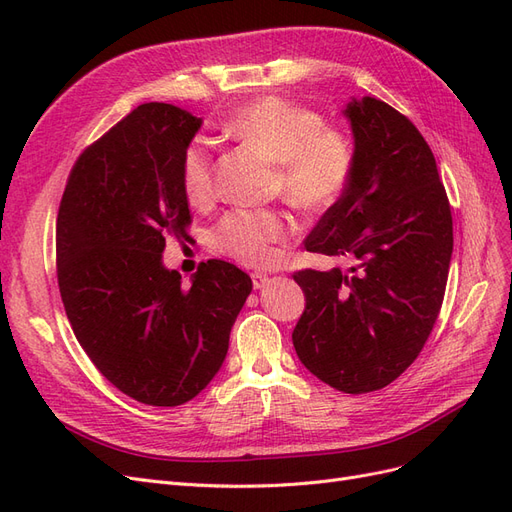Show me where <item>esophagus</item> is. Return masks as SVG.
<instances>
[{
	"label": "esophagus",
	"mask_w": 512,
	"mask_h": 512,
	"mask_svg": "<svg viewBox=\"0 0 512 512\" xmlns=\"http://www.w3.org/2000/svg\"><path fill=\"white\" fill-rule=\"evenodd\" d=\"M269 282H271V277H269V275H265V273H252V284H254V288H256V290L265 288Z\"/></svg>",
	"instance_id": "1"
}]
</instances>
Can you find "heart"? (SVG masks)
Segmentation results:
<instances>
[{"instance_id": "1", "label": "heart", "mask_w": 512, "mask_h": 512, "mask_svg": "<svg viewBox=\"0 0 512 512\" xmlns=\"http://www.w3.org/2000/svg\"><path fill=\"white\" fill-rule=\"evenodd\" d=\"M226 132L277 164V181L288 203L305 211L335 205L352 175V145L335 128H327L318 113L265 96L226 121ZM183 192L192 203L213 192V149L205 138L188 145L181 160ZM290 232L284 213L269 209H235L213 228L215 250L243 265L262 267L277 256Z\"/></svg>"}]
</instances>
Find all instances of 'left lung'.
<instances>
[{"mask_svg": "<svg viewBox=\"0 0 512 512\" xmlns=\"http://www.w3.org/2000/svg\"><path fill=\"white\" fill-rule=\"evenodd\" d=\"M344 115L352 175L305 247L354 265L294 273L305 312L292 344L316 378L361 395L391 384L423 350L444 299L453 218L436 158L408 117L369 96L352 98Z\"/></svg>", "mask_w": 512, "mask_h": 512, "instance_id": "1", "label": "left lung"}]
</instances>
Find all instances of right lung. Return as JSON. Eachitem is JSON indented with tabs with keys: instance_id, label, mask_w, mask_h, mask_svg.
<instances>
[{
	"instance_id": "add662e5",
	"label": "right lung",
	"mask_w": 512,
	"mask_h": 512,
	"mask_svg": "<svg viewBox=\"0 0 512 512\" xmlns=\"http://www.w3.org/2000/svg\"><path fill=\"white\" fill-rule=\"evenodd\" d=\"M203 119L141 104L70 170L57 215V282L79 344L100 374L147 406L173 408L218 374L230 329L252 292L224 260L183 286L166 239H188L181 160Z\"/></svg>"
}]
</instances>
